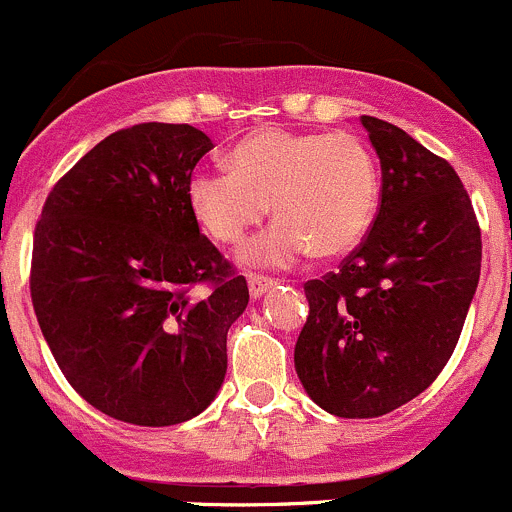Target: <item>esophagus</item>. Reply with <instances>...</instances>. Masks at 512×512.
<instances>
[{"mask_svg":"<svg viewBox=\"0 0 512 512\" xmlns=\"http://www.w3.org/2000/svg\"><path fill=\"white\" fill-rule=\"evenodd\" d=\"M273 278H266V276H256V273H249V293L251 298H261L263 293L268 291V288L273 286Z\"/></svg>","mask_w":512,"mask_h":512,"instance_id":"esophagus-1","label":"esophagus"}]
</instances>
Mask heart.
Listing matches in <instances>:
<instances>
[{"instance_id": "1", "label": "heart", "mask_w": 512, "mask_h": 512, "mask_svg": "<svg viewBox=\"0 0 512 512\" xmlns=\"http://www.w3.org/2000/svg\"><path fill=\"white\" fill-rule=\"evenodd\" d=\"M378 194L371 149L343 131H256L231 151V169L201 166L186 186L196 221L221 244L244 241L271 204L278 221L244 249L256 266H288L308 249L348 254L371 229Z\"/></svg>"}]
</instances>
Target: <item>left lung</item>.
<instances>
[{
	"mask_svg": "<svg viewBox=\"0 0 512 512\" xmlns=\"http://www.w3.org/2000/svg\"><path fill=\"white\" fill-rule=\"evenodd\" d=\"M381 159V206L338 271L303 286L293 363L313 403L378 418L438 378L478 288L480 226L453 166L413 136L361 116Z\"/></svg>",
	"mask_w": 512,
	"mask_h": 512,
	"instance_id": "obj_1",
	"label": "left lung"
}]
</instances>
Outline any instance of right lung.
Wrapping results in <instances>:
<instances>
[{
  "instance_id": "add662e5",
  "label": "right lung",
  "mask_w": 512,
  "mask_h": 512,
  "mask_svg": "<svg viewBox=\"0 0 512 512\" xmlns=\"http://www.w3.org/2000/svg\"><path fill=\"white\" fill-rule=\"evenodd\" d=\"M214 149L189 124H136L84 154L34 229V313L86 403L131 426L199 416L226 376V333L246 278L201 234L194 166ZM210 293L195 298V286Z\"/></svg>"
}]
</instances>
